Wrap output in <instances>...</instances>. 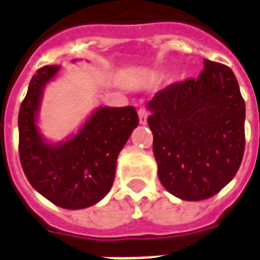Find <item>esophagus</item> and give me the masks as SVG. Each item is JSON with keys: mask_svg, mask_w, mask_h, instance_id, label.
<instances>
[{"mask_svg": "<svg viewBox=\"0 0 260 260\" xmlns=\"http://www.w3.org/2000/svg\"><path fill=\"white\" fill-rule=\"evenodd\" d=\"M138 118H140V123L141 124H146V119H148V111L144 107L138 109Z\"/></svg>", "mask_w": 260, "mask_h": 260, "instance_id": "esophagus-1", "label": "esophagus"}]
</instances>
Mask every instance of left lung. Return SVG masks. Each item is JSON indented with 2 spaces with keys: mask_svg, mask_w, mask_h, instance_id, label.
<instances>
[{
  "mask_svg": "<svg viewBox=\"0 0 260 260\" xmlns=\"http://www.w3.org/2000/svg\"><path fill=\"white\" fill-rule=\"evenodd\" d=\"M146 107L157 175L171 194L200 202L233 179L245 148V103L228 66L204 60L196 79L167 86Z\"/></svg>",
  "mask_w": 260,
  "mask_h": 260,
  "instance_id": "left-lung-1",
  "label": "left lung"
}]
</instances>
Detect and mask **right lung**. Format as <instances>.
I'll return each mask as SVG.
<instances>
[{
	"label": "right lung",
	"instance_id": "1",
	"mask_svg": "<svg viewBox=\"0 0 260 260\" xmlns=\"http://www.w3.org/2000/svg\"><path fill=\"white\" fill-rule=\"evenodd\" d=\"M58 66H45L31 78L19 111V155L31 186L67 210L99 203L112 188L116 160L138 126L134 107H100L70 140L50 144L41 136L37 115L46 83Z\"/></svg>",
	"mask_w": 260,
	"mask_h": 260
}]
</instances>
